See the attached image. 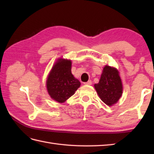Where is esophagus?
I'll return each mask as SVG.
<instances>
[{"label": "esophagus", "instance_id": "obj_1", "mask_svg": "<svg viewBox=\"0 0 154 154\" xmlns=\"http://www.w3.org/2000/svg\"><path fill=\"white\" fill-rule=\"evenodd\" d=\"M84 85H92V81H91V80L88 81L87 82H85Z\"/></svg>", "mask_w": 154, "mask_h": 154}]
</instances>
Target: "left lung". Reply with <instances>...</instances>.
<instances>
[{
  "instance_id": "obj_1",
  "label": "left lung",
  "mask_w": 154,
  "mask_h": 154,
  "mask_svg": "<svg viewBox=\"0 0 154 154\" xmlns=\"http://www.w3.org/2000/svg\"><path fill=\"white\" fill-rule=\"evenodd\" d=\"M94 86L100 99L108 106L116 103L122 96L123 88L119 71L109 65L103 68L99 83Z\"/></svg>"
}]
</instances>
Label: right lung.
Returning <instances> with one entry per match:
<instances>
[{"instance_id": "right-lung-1", "label": "right lung", "mask_w": 154, "mask_h": 154, "mask_svg": "<svg viewBox=\"0 0 154 154\" xmlns=\"http://www.w3.org/2000/svg\"><path fill=\"white\" fill-rule=\"evenodd\" d=\"M81 85L71 73V60L60 58L55 62L46 81L48 94L58 103H64Z\"/></svg>"}]
</instances>
